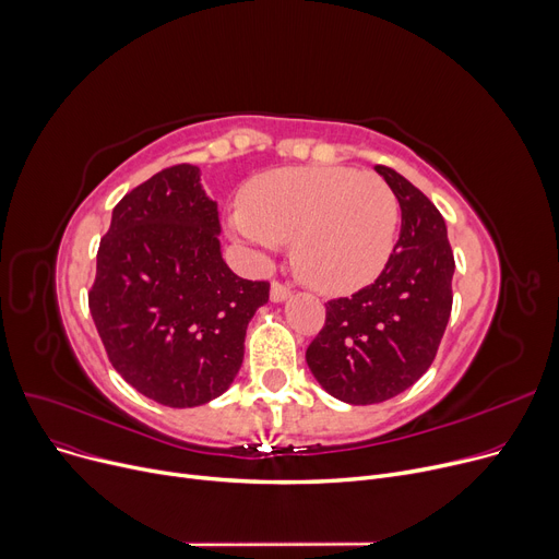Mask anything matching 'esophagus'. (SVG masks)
<instances>
[{"label":"esophagus","instance_id":"esophagus-1","mask_svg":"<svg viewBox=\"0 0 559 559\" xmlns=\"http://www.w3.org/2000/svg\"><path fill=\"white\" fill-rule=\"evenodd\" d=\"M290 293H293L290 286H286V284L277 282V280L271 284V300L273 302H284L286 298H290Z\"/></svg>","mask_w":559,"mask_h":559}]
</instances>
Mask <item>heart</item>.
I'll return each instance as SVG.
<instances>
[{"label": "heart", "instance_id": "b5f03b06", "mask_svg": "<svg viewBox=\"0 0 559 559\" xmlns=\"http://www.w3.org/2000/svg\"><path fill=\"white\" fill-rule=\"evenodd\" d=\"M400 205L374 174L347 167H284L252 178L233 233L261 254L293 241V266L322 293L370 284L395 246Z\"/></svg>", "mask_w": 559, "mask_h": 559}]
</instances>
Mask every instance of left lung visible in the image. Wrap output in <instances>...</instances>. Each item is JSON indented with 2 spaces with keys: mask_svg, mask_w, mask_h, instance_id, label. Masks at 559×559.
Instances as JSON below:
<instances>
[{
  "mask_svg": "<svg viewBox=\"0 0 559 559\" xmlns=\"http://www.w3.org/2000/svg\"><path fill=\"white\" fill-rule=\"evenodd\" d=\"M374 169L400 201V239L370 286L324 305L322 330L307 347L318 383L356 406L400 395L431 368L453 305L442 214L395 169Z\"/></svg>",
  "mask_w": 559,
  "mask_h": 559,
  "instance_id": "left-lung-1",
  "label": "left lung"
}]
</instances>
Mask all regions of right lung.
Segmentation results:
<instances>
[{"instance_id": "1", "label": "right lung", "mask_w": 559, "mask_h": 559, "mask_svg": "<svg viewBox=\"0 0 559 559\" xmlns=\"http://www.w3.org/2000/svg\"><path fill=\"white\" fill-rule=\"evenodd\" d=\"M221 221L199 167L176 164L128 191L96 252L87 305L112 368L148 400L201 406L229 388L246 326L271 284L221 257Z\"/></svg>"}]
</instances>
